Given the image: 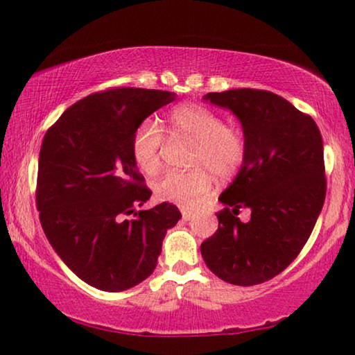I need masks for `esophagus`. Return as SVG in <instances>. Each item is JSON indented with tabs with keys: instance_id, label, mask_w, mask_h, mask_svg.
Masks as SVG:
<instances>
[{
	"instance_id": "34e87169",
	"label": "esophagus",
	"mask_w": 355,
	"mask_h": 355,
	"mask_svg": "<svg viewBox=\"0 0 355 355\" xmlns=\"http://www.w3.org/2000/svg\"><path fill=\"white\" fill-rule=\"evenodd\" d=\"M193 215H194V211H193V210L182 209V218H183V220H189V218H191Z\"/></svg>"
}]
</instances>
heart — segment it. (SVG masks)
Segmentation results:
<instances>
[{
	"label": "heart",
	"mask_w": 355,
	"mask_h": 355,
	"mask_svg": "<svg viewBox=\"0 0 355 355\" xmlns=\"http://www.w3.org/2000/svg\"><path fill=\"white\" fill-rule=\"evenodd\" d=\"M167 129L175 137H187L196 141L193 166H202L188 172L171 171L156 180L157 199L194 207L214 187V172L218 178H231L241 171L245 161V137L237 127L226 125L215 111L198 103H183L171 111ZM164 141L161 127L145 119L135 127L130 140V153L137 167L144 173H155L159 168V151ZM204 166H207L204 169Z\"/></svg>",
	"instance_id": "1"
}]
</instances>
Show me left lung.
Instances as JSON below:
<instances>
[{"label": "left lung", "instance_id": "8db88e82", "mask_svg": "<svg viewBox=\"0 0 355 355\" xmlns=\"http://www.w3.org/2000/svg\"><path fill=\"white\" fill-rule=\"evenodd\" d=\"M230 110L244 132L247 155L218 200V230L200 244L207 268L228 284L257 285L277 276L308 242L324 207V144L311 116L280 95L231 89L204 95ZM251 209V220L236 218Z\"/></svg>", "mask_w": 355, "mask_h": 355}]
</instances>
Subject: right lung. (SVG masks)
<instances>
[{
    "label": "right lung",
    "instance_id": "add662e5",
    "mask_svg": "<svg viewBox=\"0 0 355 355\" xmlns=\"http://www.w3.org/2000/svg\"><path fill=\"white\" fill-rule=\"evenodd\" d=\"M177 94L123 87L92 94L46 132L36 205L57 255L84 282L123 292L151 276L167 230L182 214L162 202L135 211L151 191L130 153L135 127ZM135 214L125 220L124 214Z\"/></svg>",
    "mask_w": 355,
    "mask_h": 355
}]
</instances>
